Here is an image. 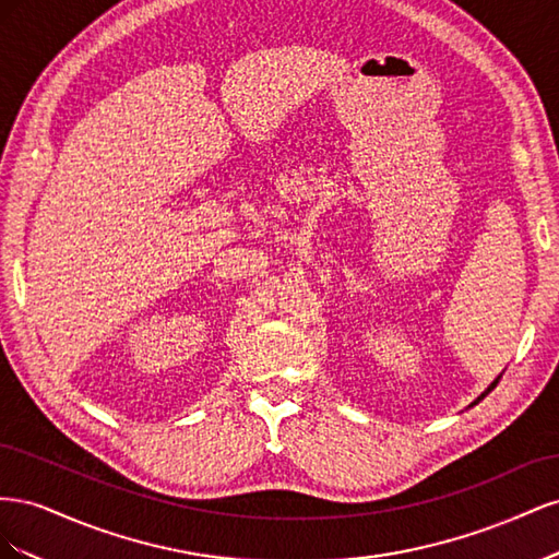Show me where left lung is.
<instances>
[{"instance_id": "1", "label": "left lung", "mask_w": 559, "mask_h": 559, "mask_svg": "<svg viewBox=\"0 0 559 559\" xmlns=\"http://www.w3.org/2000/svg\"><path fill=\"white\" fill-rule=\"evenodd\" d=\"M497 382H499V380H495V382H492V386H489V389H495V386H497ZM489 389H487V392H489ZM487 392H485V394H487ZM485 394H483V396H485ZM483 396H480V399H483ZM480 399H478V401H480ZM478 401H476V403H478Z\"/></svg>"}]
</instances>
